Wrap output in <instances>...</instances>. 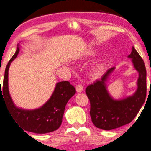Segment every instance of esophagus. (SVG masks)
Masks as SVG:
<instances>
[{
  "mask_svg": "<svg viewBox=\"0 0 151 151\" xmlns=\"http://www.w3.org/2000/svg\"><path fill=\"white\" fill-rule=\"evenodd\" d=\"M76 90H77V91L78 93H81L82 91H83V85L81 84H79L77 85V86H76Z\"/></svg>",
  "mask_w": 151,
  "mask_h": 151,
  "instance_id": "34e87169",
  "label": "esophagus"
}]
</instances>
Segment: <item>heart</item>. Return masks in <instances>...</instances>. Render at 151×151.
Wrapping results in <instances>:
<instances>
[{"instance_id": "obj_1", "label": "heart", "mask_w": 151, "mask_h": 151, "mask_svg": "<svg viewBox=\"0 0 151 151\" xmlns=\"http://www.w3.org/2000/svg\"><path fill=\"white\" fill-rule=\"evenodd\" d=\"M104 69V64L102 63H99L94 65L92 68V73L95 76H99L102 73Z\"/></svg>"}]
</instances>
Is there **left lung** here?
<instances>
[{"label": "left lung", "instance_id": "1", "mask_svg": "<svg viewBox=\"0 0 151 151\" xmlns=\"http://www.w3.org/2000/svg\"><path fill=\"white\" fill-rule=\"evenodd\" d=\"M129 58L132 59L135 69L139 72L137 89L134 95L115 100L108 93L105 83L115 68L107 70L101 80L88 85L85 89L91 103V120L99 129L112 130L132 122L144 104L147 93L145 66L134 47Z\"/></svg>", "mask_w": 151, "mask_h": 151}]
</instances>
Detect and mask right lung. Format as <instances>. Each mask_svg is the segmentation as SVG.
Returning a JSON list of instances; mask_svg holds the SVG:
<instances>
[{
	"label": "right lung",
	"instance_id": "1",
	"mask_svg": "<svg viewBox=\"0 0 151 151\" xmlns=\"http://www.w3.org/2000/svg\"><path fill=\"white\" fill-rule=\"evenodd\" d=\"M19 52V48L17 46L15 54L6 67L3 86H0V97L1 95L4 96V101L12 118L24 130L36 134L54 132L61 125L66 105L68 100L75 94L76 89L68 81L60 82L56 85L50 99L42 107L33 110L17 107L9 92L8 74L11 63L17 56Z\"/></svg>",
	"mask_w": 151,
	"mask_h": 151
}]
</instances>
